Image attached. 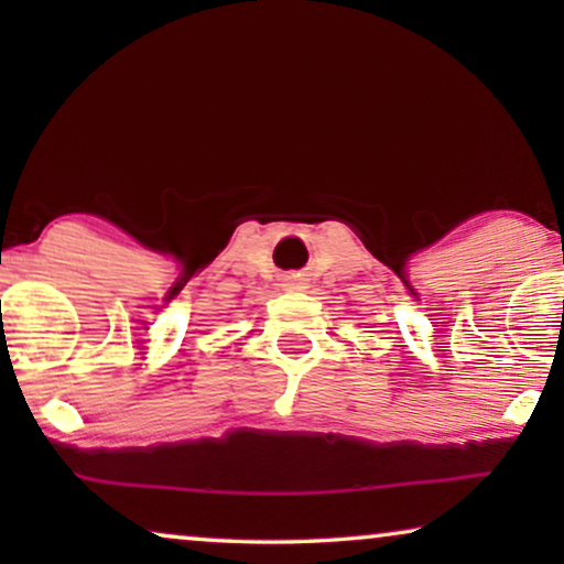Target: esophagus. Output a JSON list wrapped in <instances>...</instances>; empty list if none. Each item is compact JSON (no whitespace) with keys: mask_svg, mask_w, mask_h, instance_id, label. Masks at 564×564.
I'll return each instance as SVG.
<instances>
[{"mask_svg":"<svg viewBox=\"0 0 564 564\" xmlns=\"http://www.w3.org/2000/svg\"><path fill=\"white\" fill-rule=\"evenodd\" d=\"M305 280H303V276H290V280H288V288H292V290H303L305 288Z\"/></svg>","mask_w":564,"mask_h":564,"instance_id":"34e87169","label":"esophagus"}]
</instances>
